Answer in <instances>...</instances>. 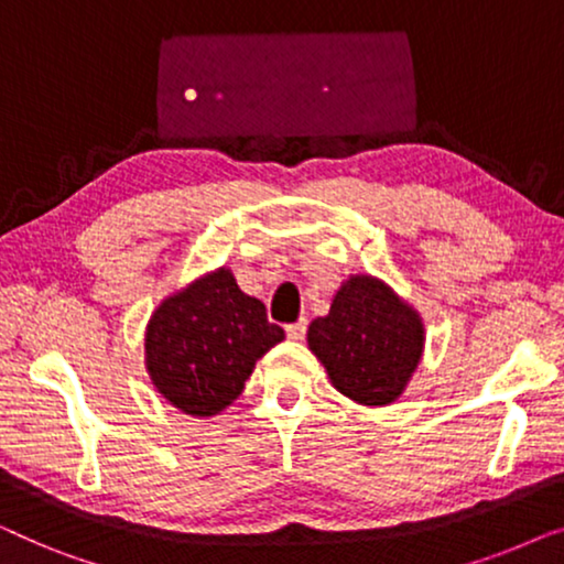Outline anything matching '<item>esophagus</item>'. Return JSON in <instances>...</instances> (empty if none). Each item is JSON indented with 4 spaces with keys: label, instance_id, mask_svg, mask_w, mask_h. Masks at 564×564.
I'll list each match as a JSON object with an SVG mask.
<instances>
[{
    "label": "esophagus",
    "instance_id": "1",
    "mask_svg": "<svg viewBox=\"0 0 564 564\" xmlns=\"http://www.w3.org/2000/svg\"><path fill=\"white\" fill-rule=\"evenodd\" d=\"M284 330H288V338H292V341H303L305 330H307V321L300 318L297 323H290V326Z\"/></svg>",
    "mask_w": 564,
    "mask_h": 564
}]
</instances>
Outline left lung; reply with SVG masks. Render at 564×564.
Wrapping results in <instances>:
<instances>
[{"label":"left lung","instance_id":"8db88e82","mask_svg":"<svg viewBox=\"0 0 564 564\" xmlns=\"http://www.w3.org/2000/svg\"><path fill=\"white\" fill-rule=\"evenodd\" d=\"M426 330L413 305L372 274H351L328 315L307 326V346L341 395L359 405H390L421 365Z\"/></svg>","mask_w":564,"mask_h":564}]
</instances>
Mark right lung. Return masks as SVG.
Wrapping results in <instances>:
<instances>
[{"instance_id": "obj_1", "label": "right lung", "mask_w": 564, "mask_h": 564, "mask_svg": "<svg viewBox=\"0 0 564 564\" xmlns=\"http://www.w3.org/2000/svg\"><path fill=\"white\" fill-rule=\"evenodd\" d=\"M282 338L264 303L220 267L161 300L145 326V372L176 411L210 419L241 395L257 361Z\"/></svg>"}]
</instances>
